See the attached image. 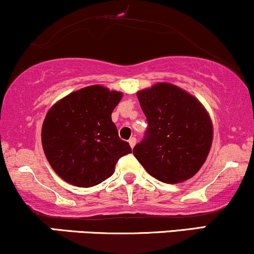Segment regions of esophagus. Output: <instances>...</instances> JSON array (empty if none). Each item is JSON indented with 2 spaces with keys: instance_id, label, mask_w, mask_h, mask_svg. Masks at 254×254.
I'll return each mask as SVG.
<instances>
[{
  "instance_id": "obj_1",
  "label": "esophagus",
  "mask_w": 254,
  "mask_h": 254,
  "mask_svg": "<svg viewBox=\"0 0 254 254\" xmlns=\"http://www.w3.org/2000/svg\"><path fill=\"white\" fill-rule=\"evenodd\" d=\"M128 142H129V146H130V147H134V146H135V144H136V139L135 138H134V136H133V138H130L129 140H128Z\"/></svg>"
}]
</instances>
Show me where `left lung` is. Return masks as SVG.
<instances>
[{
  "mask_svg": "<svg viewBox=\"0 0 254 254\" xmlns=\"http://www.w3.org/2000/svg\"><path fill=\"white\" fill-rule=\"evenodd\" d=\"M147 119L145 138L133 154L152 177L181 183L203 165L213 141V124L196 97L170 83L136 92Z\"/></svg>",
  "mask_w": 254,
  "mask_h": 254,
  "instance_id": "1",
  "label": "left lung"
}]
</instances>
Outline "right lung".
Instances as JSON below:
<instances>
[{"mask_svg":"<svg viewBox=\"0 0 254 254\" xmlns=\"http://www.w3.org/2000/svg\"><path fill=\"white\" fill-rule=\"evenodd\" d=\"M121 98L122 92L90 85L68 94L47 112L41 142L62 180L80 188L97 186L114 174L121 157L132 152L112 121Z\"/></svg>","mask_w":254,"mask_h":254,"instance_id":"right-lung-1","label":"right lung"}]
</instances>
